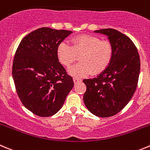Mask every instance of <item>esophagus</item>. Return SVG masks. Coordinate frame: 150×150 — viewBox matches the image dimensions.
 <instances>
[{
	"label": "esophagus",
	"instance_id": "1",
	"mask_svg": "<svg viewBox=\"0 0 150 150\" xmlns=\"http://www.w3.org/2000/svg\"><path fill=\"white\" fill-rule=\"evenodd\" d=\"M73 81L75 83H79V82H81L82 80L80 79V78H74Z\"/></svg>",
	"mask_w": 150,
	"mask_h": 150
}]
</instances>
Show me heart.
<instances>
[{"mask_svg": "<svg viewBox=\"0 0 150 150\" xmlns=\"http://www.w3.org/2000/svg\"><path fill=\"white\" fill-rule=\"evenodd\" d=\"M72 46L61 42L57 48V56L60 63L69 67L79 57V64L69 69V75L82 78L92 73L101 74L107 69L113 56V47L109 40H100L91 35H80L72 38Z\"/></svg>", "mask_w": 150, "mask_h": 150, "instance_id": "obj_1", "label": "heart"}]
</instances>
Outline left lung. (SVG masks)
Returning a JSON list of instances; mask_svg holds the SVG:
<instances>
[{
	"mask_svg": "<svg viewBox=\"0 0 150 150\" xmlns=\"http://www.w3.org/2000/svg\"><path fill=\"white\" fill-rule=\"evenodd\" d=\"M95 33L108 37L113 47V56L104 72L83 81L86 86L83 102L95 115L111 117L125 107L136 90L140 57L132 40L116 29H102Z\"/></svg>",
	"mask_w": 150,
	"mask_h": 150,
	"instance_id": "obj_1",
	"label": "left lung"
}]
</instances>
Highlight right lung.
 <instances>
[{"mask_svg":"<svg viewBox=\"0 0 150 150\" xmlns=\"http://www.w3.org/2000/svg\"><path fill=\"white\" fill-rule=\"evenodd\" d=\"M72 31L42 27L25 36L12 65L18 96L27 110L40 117L58 112L74 86L59 62L57 48Z\"/></svg>","mask_w":150,"mask_h":150,"instance_id":"right-lung-1","label":"right lung"}]
</instances>
